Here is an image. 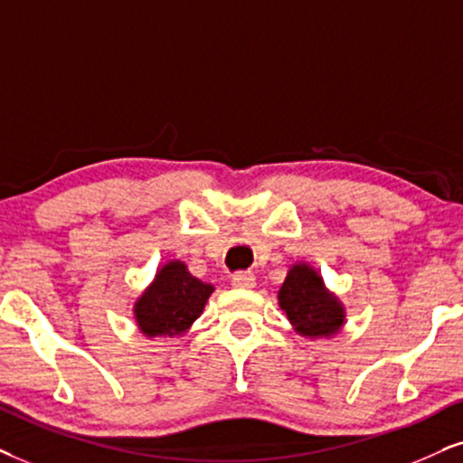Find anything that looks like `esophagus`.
<instances>
[{
	"mask_svg": "<svg viewBox=\"0 0 463 463\" xmlns=\"http://www.w3.org/2000/svg\"><path fill=\"white\" fill-rule=\"evenodd\" d=\"M256 275L251 271H237L232 273V286L235 288H254Z\"/></svg>",
	"mask_w": 463,
	"mask_h": 463,
	"instance_id": "34e87169",
	"label": "esophagus"
}]
</instances>
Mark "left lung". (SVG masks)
Masks as SVG:
<instances>
[{
    "mask_svg": "<svg viewBox=\"0 0 463 463\" xmlns=\"http://www.w3.org/2000/svg\"><path fill=\"white\" fill-rule=\"evenodd\" d=\"M279 307L303 335H331L344 325V307L307 265H295L279 288Z\"/></svg>",
    "mask_w": 463,
    "mask_h": 463,
    "instance_id": "8db88e82",
    "label": "left lung"
}]
</instances>
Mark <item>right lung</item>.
<instances>
[{"label": "right lung", "mask_w": 463, "mask_h": 463, "mask_svg": "<svg viewBox=\"0 0 463 463\" xmlns=\"http://www.w3.org/2000/svg\"><path fill=\"white\" fill-rule=\"evenodd\" d=\"M212 292L213 286L190 275L184 262H168L134 306L140 331L149 337L179 335L203 314Z\"/></svg>", "instance_id": "1"}]
</instances>
